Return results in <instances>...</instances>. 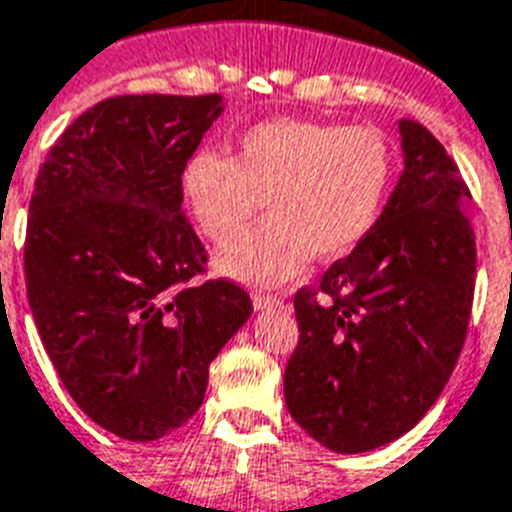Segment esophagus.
Returning a JSON list of instances; mask_svg holds the SVG:
<instances>
[{
	"instance_id": "esophagus-1",
	"label": "esophagus",
	"mask_w": 512,
	"mask_h": 512,
	"mask_svg": "<svg viewBox=\"0 0 512 512\" xmlns=\"http://www.w3.org/2000/svg\"><path fill=\"white\" fill-rule=\"evenodd\" d=\"M252 304H255L257 312H263V309L283 307V299H281V296H273V294H263V291H255V294H252Z\"/></svg>"
}]
</instances>
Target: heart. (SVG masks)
<instances>
[{
  "label": "heart",
  "instance_id": "1",
  "mask_svg": "<svg viewBox=\"0 0 512 512\" xmlns=\"http://www.w3.org/2000/svg\"><path fill=\"white\" fill-rule=\"evenodd\" d=\"M393 156L372 127L273 119L249 127L234 156L197 153L184 192L197 223L226 242L263 210L270 221L218 249L216 268L244 283H281L307 257H341L362 242L388 195Z\"/></svg>",
  "mask_w": 512,
  "mask_h": 512
}]
</instances>
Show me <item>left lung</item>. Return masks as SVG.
<instances>
[{"label": "left lung", "mask_w": 512, "mask_h": 512, "mask_svg": "<svg viewBox=\"0 0 512 512\" xmlns=\"http://www.w3.org/2000/svg\"><path fill=\"white\" fill-rule=\"evenodd\" d=\"M403 171L349 257L294 299L299 346L283 375L294 422L333 453H367L422 422L453 375L474 302L471 200L419 122H398Z\"/></svg>", "instance_id": "left-lung-1"}]
</instances>
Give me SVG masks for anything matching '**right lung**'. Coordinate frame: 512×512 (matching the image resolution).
I'll return each mask as SVG.
<instances>
[{
	"label": "right lung",
	"instance_id": "add662e5",
	"mask_svg": "<svg viewBox=\"0 0 512 512\" xmlns=\"http://www.w3.org/2000/svg\"><path fill=\"white\" fill-rule=\"evenodd\" d=\"M223 96L106 98L64 130L38 171L25 286L72 401L111 435L182 427L208 367L252 315L229 281L187 286L205 247L182 216V174Z\"/></svg>",
	"mask_w": 512,
	"mask_h": 512
}]
</instances>
